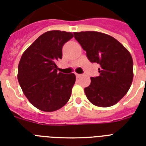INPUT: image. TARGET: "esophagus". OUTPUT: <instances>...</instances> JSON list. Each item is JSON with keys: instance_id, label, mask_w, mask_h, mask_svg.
Returning a JSON list of instances; mask_svg holds the SVG:
<instances>
[{"instance_id": "esophagus-1", "label": "esophagus", "mask_w": 146, "mask_h": 146, "mask_svg": "<svg viewBox=\"0 0 146 146\" xmlns=\"http://www.w3.org/2000/svg\"><path fill=\"white\" fill-rule=\"evenodd\" d=\"M82 76V74H78V73H76V78H80Z\"/></svg>"}]
</instances>
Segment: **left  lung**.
<instances>
[{
    "mask_svg": "<svg viewBox=\"0 0 146 146\" xmlns=\"http://www.w3.org/2000/svg\"><path fill=\"white\" fill-rule=\"evenodd\" d=\"M74 38L86 51L90 62L100 64V75L91 77V83L84 89L87 98L98 107L114 105L127 93L133 82L130 53L117 40L104 33H74Z\"/></svg>",
    "mask_w": 146,
    "mask_h": 146,
    "instance_id": "left-lung-1",
    "label": "left lung"
}]
</instances>
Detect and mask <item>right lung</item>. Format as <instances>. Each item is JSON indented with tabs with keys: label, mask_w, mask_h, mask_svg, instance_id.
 <instances>
[{
	"label": "right lung",
	"mask_w": 146,
	"mask_h": 146,
	"mask_svg": "<svg viewBox=\"0 0 146 146\" xmlns=\"http://www.w3.org/2000/svg\"><path fill=\"white\" fill-rule=\"evenodd\" d=\"M73 37L72 33L48 31L22 55L17 75L19 86L31 104L41 111H57L70 98L75 74L58 73L56 62L62 58L64 44Z\"/></svg>",
	"instance_id": "1"
}]
</instances>
